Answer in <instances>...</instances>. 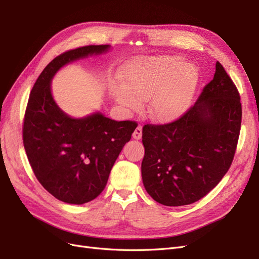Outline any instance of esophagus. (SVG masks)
<instances>
[{"mask_svg":"<svg viewBox=\"0 0 259 259\" xmlns=\"http://www.w3.org/2000/svg\"><path fill=\"white\" fill-rule=\"evenodd\" d=\"M142 136H143V127L140 126V125H138V126L135 128L134 133H133V138L140 139Z\"/></svg>","mask_w":259,"mask_h":259,"instance_id":"esophagus-1","label":"esophagus"}]
</instances>
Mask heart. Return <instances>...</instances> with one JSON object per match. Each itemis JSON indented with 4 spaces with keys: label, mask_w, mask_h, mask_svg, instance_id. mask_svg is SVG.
<instances>
[{
    "label": "heart",
    "mask_w": 259,
    "mask_h": 259,
    "mask_svg": "<svg viewBox=\"0 0 259 259\" xmlns=\"http://www.w3.org/2000/svg\"><path fill=\"white\" fill-rule=\"evenodd\" d=\"M124 85L113 88L120 105L138 109L140 100H151L149 115L156 122H169L189 105L198 83V70L174 56H159L132 62L123 71Z\"/></svg>",
    "instance_id": "b5f03b06"
}]
</instances>
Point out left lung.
Wrapping results in <instances>:
<instances>
[{
	"mask_svg": "<svg viewBox=\"0 0 259 259\" xmlns=\"http://www.w3.org/2000/svg\"><path fill=\"white\" fill-rule=\"evenodd\" d=\"M242 120L240 94L221 62L195 104L174 122L143 127V183L166 206L202 199L228 171Z\"/></svg>",
	"mask_w": 259,
	"mask_h": 259,
	"instance_id": "obj_1",
	"label": "left lung"
}]
</instances>
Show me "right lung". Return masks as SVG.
<instances>
[{"label": "right lung", "instance_id": "add662e5", "mask_svg": "<svg viewBox=\"0 0 259 259\" xmlns=\"http://www.w3.org/2000/svg\"><path fill=\"white\" fill-rule=\"evenodd\" d=\"M109 49L110 45H89L60 54L44 68L29 96L22 126L29 163L45 189L69 204H84L103 192L137 123L114 121L99 112L73 119L55 103L51 82L69 62Z\"/></svg>", "mask_w": 259, "mask_h": 259}]
</instances>
